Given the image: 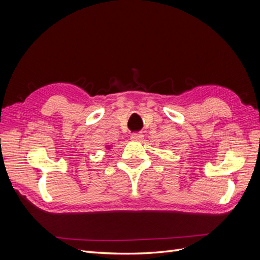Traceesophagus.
<instances>
[{
  "instance_id": "1",
  "label": "esophagus",
  "mask_w": 260,
  "mask_h": 260,
  "mask_svg": "<svg viewBox=\"0 0 260 260\" xmlns=\"http://www.w3.org/2000/svg\"><path fill=\"white\" fill-rule=\"evenodd\" d=\"M142 133H139V132H135V133H132L131 135V140L132 141H140L141 139H142Z\"/></svg>"
}]
</instances>
